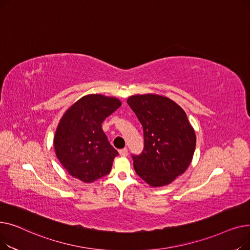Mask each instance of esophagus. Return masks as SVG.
<instances>
[{"label":"esophagus","mask_w":250,"mask_h":250,"mask_svg":"<svg viewBox=\"0 0 250 250\" xmlns=\"http://www.w3.org/2000/svg\"><path fill=\"white\" fill-rule=\"evenodd\" d=\"M120 154H121V156H124V157H125V156H127V149L126 148H124V149H121L120 151Z\"/></svg>","instance_id":"obj_1"}]
</instances>
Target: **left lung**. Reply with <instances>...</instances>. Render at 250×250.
<instances>
[{"label":"left lung","mask_w":250,"mask_h":250,"mask_svg":"<svg viewBox=\"0 0 250 250\" xmlns=\"http://www.w3.org/2000/svg\"><path fill=\"white\" fill-rule=\"evenodd\" d=\"M143 125L144 150L133 155L136 173L154 188L171 183L189 166L195 133L187 113L171 99L155 94L127 99Z\"/></svg>","instance_id":"1"}]
</instances>
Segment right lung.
Returning <instances> with one entry per match:
<instances>
[{
	"label": "right lung",
	"mask_w": 250,
	"mask_h": 250,
	"mask_svg": "<svg viewBox=\"0 0 250 250\" xmlns=\"http://www.w3.org/2000/svg\"><path fill=\"white\" fill-rule=\"evenodd\" d=\"M122 102L101 94L79 99L64 112L54 139L58 159L73 177L93 182L111 170L118 152L110 145L102 123Z\"/></svg>",
	"instance_id": "add662e5"
}]
</instances>
